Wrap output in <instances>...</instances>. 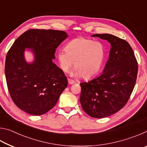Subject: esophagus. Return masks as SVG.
<instances>
[{"mask_svg": "<svg viewBox=\"0 0 147 147\" xmlns=\"http://www.w3.org/2000/svg\"><path fill=\"white\" fill-rule=\"evenodd\" d=\"M68 82H69V84H70V85H71V84H73L75 83V82H74L73 80L69 78V79H68Z\"/></svg>", "mask_w": 147, "mask_h": 147, "instance_id": "34e87169", "label": "esophagus"}]
</instances>
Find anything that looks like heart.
<instances>
[{"label":"heart","mask_w":147,"mask_h":147,"mask_svg":"<svg viewBox=\"0 0 147 147\" xmlns=\"http://www.w3.org/2000/svg\"><path fill=\"white\" fill-rule=\"evenodd\" d=\"M106 56L104 45L84 38L72 39L67 44L65 50L57 54L59 66L67 72L73 65L75 67L71 74L74 76H82L84 78L93 76L100 71Z\"/></svg>","instance_id":"b5f03b06"}]
</instances>
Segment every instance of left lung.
I'll return each mask as SVG.
<instances>
[{
    "instance_id": "8db88e82",
    "label": "left lung",
    "mask_w": 147,
    "mask_h": 147,
    "mask_svg": "<svg viewBox=\"0 0 147 147\" xmlns=\"http://www.w3.org/2000/svg\"><path fill=\"white\" fill-rule=\"evenodd\" d=\"M111 45L109 59L100 75L88 82L80 83V103L89 116L103 118L121 109L127 103L135 86L138 61L127 41L113 35L92 36Z\"/></svg>"
}]
</instances>
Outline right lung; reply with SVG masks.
<instances>
[{
	"instance_id": "add662e5",
	"label": "right lung",
	"mask_w": 147,
	"mask_h": 147,
	"mask_svg": "<svg viewBox=\"0 0 147 147\" xmlns=\"http://www.w3.org/2000/svg\"><path fill=\"white\" fill-rule=\"evenodd\" d=\"M67 37L64 31L31 29L12 45L6 55L5 75L12 100L21 110L41 115L56 105L67 79L53 59L57 47ZM25 48L34 54L32 63L24 59Z\"/></svg>"
}]
</instances>
